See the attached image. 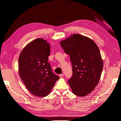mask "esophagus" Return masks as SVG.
<instances>
[{
	"mask_svg": "<svg viewBox=\"0 0 121 121\" xmlns=\"http://www.w3.org/2000/svg\"><path fill=\"white\" fill-rule=\"evenodd\" d=\"M59 76H60V78H61V77H63L64 76V74H60V75H59Z\"/></svg>",
	"mask_w": 121,
	"mask_h": 121,
	"instance_id": "1",
	"label": "esophagus"
}]
</instances>
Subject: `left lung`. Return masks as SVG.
Returning a JSON list of instances; mask_svg holds the SVG:
<instances>
[{"mask_svg":"<svg viewBox=\"0 0 121 121\" xmlns=\"http://www.w3.org/2000/svg\"><path fill=\"white\" fill-rule=\"evenodd\" d=\"M60 45L69 55L72 65V76L68 83L75 95L85 96L100 79L103 64L99 49L93 40L78 34L61 41Z\"/></svg>","mask_w":121,"mask_h":121,"instance_id":"obj_1","label":"left lung"}]
</instances>
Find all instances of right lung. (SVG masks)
Returning <instances> with one entry per match:
<instances>
[{
	"instance_id": "obj_1",
	"label": "right lung",
	"mask_w": 121,
	"mask_h": 121,
	"mask_svg": "<svg viewBox=\"0 0 121 121\" xmlns=\"http://www.w3.org/2000/svg\"><path fill=\"white\" fill-rule=\"evenodd\" d=\"M50 53L49 43L39 38L29 43L19 58L20 77L29 91L38 97L48 95L59 78L48 62Z\"/></svg>"
}]
</instances>
